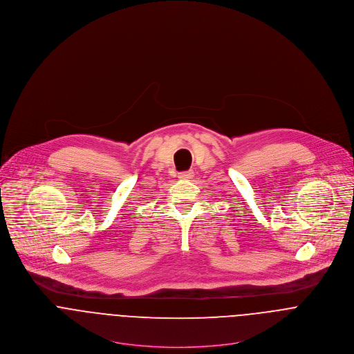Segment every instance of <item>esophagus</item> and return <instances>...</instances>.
<instances>
[{"label": "esophagus", "instance_id": "esophagus-1", "mask_svg": "<svg viewBox=\"0 0 354 354\" xmlns=\"http://www.w3.org/2000/svg\"><path fill=\"white\" fill-rule=\"evenodd\" d=\"M178 177H180L181 180H191V178L194 177V171H192V170L183 171V173H180V174H178Z\"/></svg>", "mask_w": 354, "mask_h": 354}]
</instances>
